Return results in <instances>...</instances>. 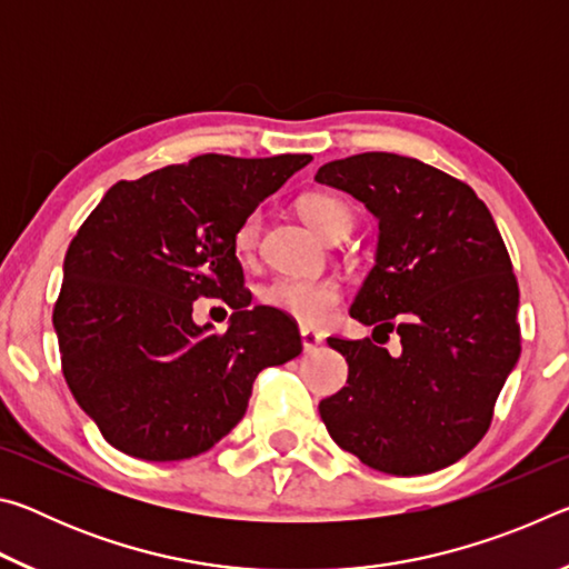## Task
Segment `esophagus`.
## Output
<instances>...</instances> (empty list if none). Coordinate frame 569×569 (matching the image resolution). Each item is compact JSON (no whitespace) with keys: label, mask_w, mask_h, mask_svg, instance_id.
<instances>
[{"label":"esophagus","mask_w":569,"mask_h":569,"mask_svg":"<svg viewBox=\"0 0 569 569\" xmlns=\"http://www.w3.org/2000/svg\"><path fill=\"white\" fill-rule=\"evenodd\" d=\"M301 343H303V351L311 353V351H316L323 343V336L319 331L301 329Z\"/></svg>","instance_id":"1"}]
</instances>
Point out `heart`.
<instances>
[{
    "instance_id": "1",
    "label": "heart",
    "mask_w": 569,
    "mask_h": 569,
    "mask_svg": "<svg viewBox=\"0 0 569 569\" xmlns=\"http://www.w3.org/2000/svg\"><path fill=\"white\" fill-rule=\"evenodd\" d=\"M298 213L321 238L349 233L353 226L351 208L331 192H306L298 200ZM258 233H261V218L256 213L240 220L233 233V246L240 258L253 256ZM261 301L306 329H319L339 311L341 286L333 278H276L261 291Z\"/></svg>"
}]
</instances>
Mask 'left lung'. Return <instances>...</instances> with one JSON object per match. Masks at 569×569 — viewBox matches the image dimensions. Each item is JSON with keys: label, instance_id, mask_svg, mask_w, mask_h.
<instances>
[{"label": "left lung", "instance_id": "left-lung-1", "mask_svg": "<svg viewBox=\"0 0 569 569\" xmlns=\"http://www.w3.org/2000/svg\"><path fill=\"white\" fill-rule=\"evenodd\" d=\"M323 186L379 218L377 266L351 316L399 333L391 356L371 339L331 336L346 387L319 403L341 449L397 477L455 465L479 445L522 351L519 286L487 206L467 182L417 158L361 152L326 162Z\"/></svg>", "mask_w": 569, "mask_h": 569}]
</instances>
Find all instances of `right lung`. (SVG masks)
I'll list each match as a JSON object with an SVG mask.
<instances>
[{
	"label": "right lung",
	"mask_w": 569,
	"mask_h": 569,
	"mask_svg": "<svg viewBox=\"0 0 569 569\" xmlns=\"http://www.w3.org/2000/svg\"><path fill=\"white\" fill-rule=\"evenodd\" d=\"M311 156H198L120 180L77 230L52 323L67 387L114 449L146 461L208 451L243 419L266 366L301 353L293 319L250 308L233 233ZM237 313L213 335L191 301Z\"/></svg>",
	"instance_id": "1"
}]
</instances>
